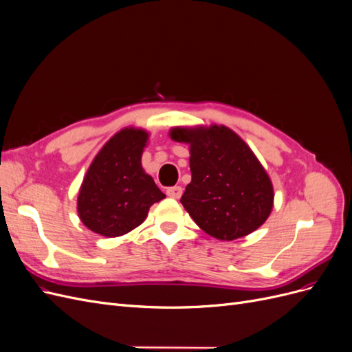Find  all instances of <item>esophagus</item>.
<instances>
[{"label":"esophagus","mask_w":352,"mask_h":352,"mask_svg":"<svg viewBox=\"0 0 352 352\" xmlns=\"http://www.w3.org/2000/svg\"><path fill=\"white\" fill-rule=\"evenodd\" d=\"M166 194L170 197V198H180V195H182V188L180 186H172V188H167Z\"/></svg>","instance_id":"esophagus-1"}]
</instances>
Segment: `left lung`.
Wrapping results in <instances>:
<instances>
[{
  "instance_id": "obj_1",
  "label": "left lung",
  "mask_w": 352,
  "mask_h": 352,
  "mask_svg": "<svg viewBox=\"0 0 352 352\" xmlns=\"http://www.w3.org/2000/svg\"><path fill=\"white\" fill-rule=\"evenodd\" d=\"M170 138L189 145L192 180L180 202L210 236L250 235L273 208V185L251 148L226 126L173 127Z\"/></svg>"
}]
</instances>
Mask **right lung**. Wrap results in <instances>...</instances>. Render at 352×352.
<instances>
[{
  "label": "right lung",
  "mask_w": 352,
  "mask_h": 352,
  "mask_svg": "<svg viewBox=\"0 0 352 352\" xmlns=\"http://www.w3.org/2000/svg\"><path fill=\"white\" fill-rule=\"evenodd\" d=\"M146 141L144 129L124 127L95 155L78 197L79 217L89 230L122 236L141 225L154 202L166 198L142 168Z\"/></svg>",
  "instance_id": "obj_1"
}]
</instances>
